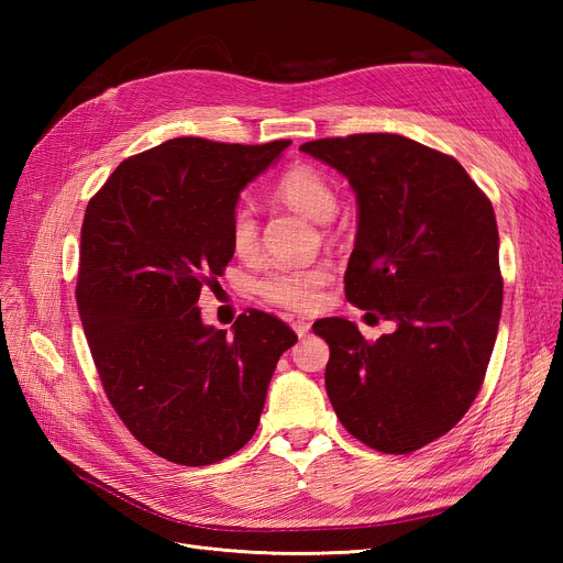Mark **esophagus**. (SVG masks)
Masks as SVG:
<instances>
[{
  "label": "esophagus",
  "instance_id": "esophagus-1",
  "mask_svg": "<svg viewBox=\"0 0 563 563\" xmlns=\"http://www.w3.org/2000/svg\"><path fill=\"white\" fill-rule=\"evenodd\" d=\"M294 331L298 333V338H305L310 333V321H305V319H296L294 321Z\"/></svg>",
  "mask_w": 563,
  "mask_h": 563
}]
</instances>
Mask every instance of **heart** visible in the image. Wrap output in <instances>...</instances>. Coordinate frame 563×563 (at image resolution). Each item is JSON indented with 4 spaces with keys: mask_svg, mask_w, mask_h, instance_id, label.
<instances>
[{
    "mask_svg": "<svg viewBox=\"0 0 563 563\" xmlns=\"http://www.w3.org/2000/svg\"><path fill=\"white\" fill-rule=\"evenodd\" d=\"M275 195L317 223H327L338 209L335 187L317 166L310 164H296L288 168L277 180ZM230 244L242 258H249L258 249V220L246 203H240L230 218ZM329 277L331 272L327 265H286L265 272L255 288L267 302L282 305V308L294 312H310L317 308L321 288L327 286Z\"/></svg>",
    "mask_w": 563,
    "mask_h": 563,
    "instance_id": "1",
    "label": "heart"
}]
</instances>
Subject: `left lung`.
<instances>
[{
    "instance_id": "obj_1",
    "label": "left lung",
    "mask_w": 563,
    "mask_h": 563,
    "mask_svg": "<svg viewBox=\"0 0 563 563\" xmlns=\"http://www.w3.org/2000/svg\"><path fill=\"white\" fill-rule=\"evenodd\" d=\"M300 150L356 195L347 300L397 327L368 343L343 317L314 321L331 350L327 395L362 444L413 453L444 437L482 389L503 310L496 213L453 157L397 133Z\"/></svg>"
}]
</instances>
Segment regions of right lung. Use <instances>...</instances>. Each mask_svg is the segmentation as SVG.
Instances as JSON below:
<instances>
[{
    "instance_id": "1",
    "label": "right lung",
    "mask_w": 563,
    "mask_h": 563,
    "mask_svg": "<svg viewBox=\"0 0 563 563\" xmlns=\"http://www.w3.org/2000/svg\"><path fill=\"white\" fill-rule=\"evenodd\" d=\"M288 145L166 141L119 164L84 213L75 294L93 364L129 432L172 463L240 451L298 340L275 314L249 310L228 333L197 308L234 255L240 192Z\"/></svg>"
}]
</instances>
